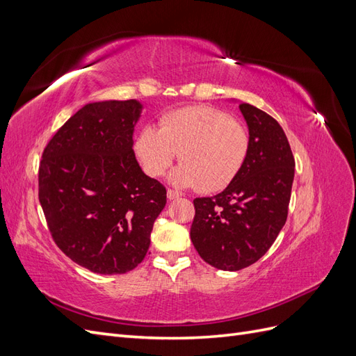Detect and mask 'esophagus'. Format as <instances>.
I'll return each instance as SVG.
<instances>
[{
    "mask_svg": "<svg viewBox=\"0 0 356 356\" xmlns=\"http://www.w3.org/2000/svg\"><path fill=\"white\" fill-rule=\"evenodd\" d=\"M166 195H168V199H169V200H174V199H178V197L181 196V193H179V191H175V190H172V188H168Z\"/></svg>",
    "mask_w": 356,
    "mask_h": 356,
    "instance_id": "obj_1",
    "label": "esophagus"
}]
</instances>
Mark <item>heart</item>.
I'll use <instances>...</instances> for the list:
<instances>
[{"instance_id":"1","label":"heart","mask_w":356,"mask_h":356,"mask_svg":"<svg viewBox=\"0 0 356 356\" xmlns=\"http://www.w3.org/2000/svg\"><path fill=\"white\" fill-rule=\"evenodd\" d=\"M250 147L243 123L204 105L165 113L159 129L143 126L134 138V153L147 175L161 177L178 154L182 163L170 181L203 193L227 187L245 165Z\"/></svg>"}]
</instances>
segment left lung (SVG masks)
I'll list each match as a JSON object with an SVG mask.
<instances>
[{
    "label": "left lung",
    "mask_w": 356,
    "mask_h": 356,
    "mask_svg": "<svg viewBox=\"0 0 356 356\" xmlns=\"http://www.w3.org/2000/svg\"><path fill=\"white\" fill-rule=\"evenodd\" d=\"M251 147L224 191L197 197L190 238L208 264L236 272L268 251L288 217L296 161L284 129L272 115L242 102Z\"/></svg>",
    "instance_id": "8db88e82"
}]
</instances>
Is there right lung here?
Instances as JSON below:
<instances>
[{
  "mask_svg": "<svg viewBox=\"0 0 356 356\" xmlns=\"http://www.w3.org/2000/svg\"><path fill=\"white\" fill-rule=\"evenodd\" d=\"M135 99L88 104L47 143L38 199L59 250L99 275L131 272L144 260L166 188L139 168Z\"/></svg>",
  "mask_w": 356,
  "mask_h": 356,
  "instance_id": "obj_1",
  "label": "right lung"
}]
</instances>
